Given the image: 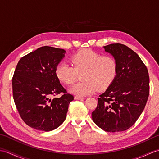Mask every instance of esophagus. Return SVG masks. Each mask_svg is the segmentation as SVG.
<instances>
[{
  "instance_id": "esophagus-1",
  "label": "esophagus",
  "mask_w": 159,
  "mask_h": 159,
  "mask_svg": "<svg viewBox=\"0 0 159 159\" xmlns=\"http://www.w3.org/2000/svg\"><path fill=\"white\" fill-rule=\"evenodd\" d=\"M84 98H85L81 97V96H74V99H75V100H82V99H84Z\"/></svg>"
}]
</instances>
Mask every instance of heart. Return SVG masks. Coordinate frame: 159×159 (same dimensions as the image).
Returning <instances> with one entry per match:
<instances>
[{
  "mask_svg": "<svg viewBox=\"0 0 159 159\" xmlns=\"http://www.w3.org/2000/svg\"><path fill=\"white\" fill-rule=\"evenodd\" d=\"M72 65L66 61L57 66L55 74L61 82L72 85L79 74H82V82L70 89V93L79 96L93 93L97 89L103 90L109 87L116 78L117 63L112 56H102L92 50H83L71 57Z\"/></svg>",
  "mask_w": 159,
  "mask_h": 159,
  "instance_id": "heart-1",
  "label": "heart"
}]
</instances>
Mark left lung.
<instances>
[{
    "label": "left lung",
    "instance_id": "left-lung-1",
    "mask_svg": "<svg viewBox=\"0 0 159 159\" xmlns=\"http://www.w3.org/2000/svg\"><path fill=\"white\" fill-rule=\"evenodd\" d=\"M104 48L116 59L117 72L113 83L99 96L92 117L104 131H124L135 123L146 106L149 75L139 55L128 46L111 43Z\"/></svg>",
    "mask_w": 159,
    "mask_h": 159
}]
</instances>
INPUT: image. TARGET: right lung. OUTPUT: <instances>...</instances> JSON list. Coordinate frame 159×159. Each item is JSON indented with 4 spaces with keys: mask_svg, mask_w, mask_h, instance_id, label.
Masks as SVG:
<instances>
[{
    "mask_svg": "<svg viewBox=\"0 0 159 159\" xmlns=\"http://www.w3.org/2000/svg\"><path fill=\"white\" fill-rule=\"evenodd\" d=\"M66 50L40 47L20 59L12 79L13 97L20 117L36 130L58 128L65 121L74 96L67 93L55 74ZM62 93L52 100L51 96Z\"/></svg>",
    "mask_w": 159,
    "mask_h": 159,
    "instance_id": "right-lung-1",
    "label": "right lung"
}]
</instances>
